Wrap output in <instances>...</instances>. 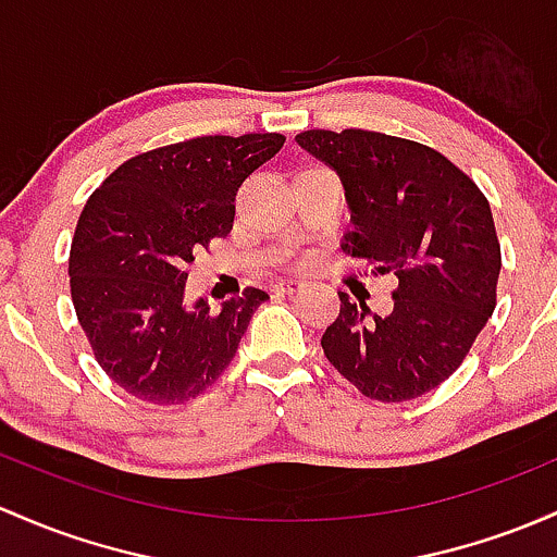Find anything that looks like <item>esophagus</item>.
Here are the masks:
<instances>
[{"mask_svg":"<svg viewBox=\"0 0 557 557\" xmlns=\"http://www.w3.org/2000/svg\"><path fill=\"white\" fill-rule=\"evenodd\" d=\"M301 288H304L301 280H280V283L272 285V290L274 293H283V296H290V293H296V290H301Z\"/></svg>","mask_w":557,"mask_h":557,"instance_id":"1","label":"esophagus"}]
</instances>
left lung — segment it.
<instances>
[{
    "instance_id": "1",
    "label": "left lung",
    "mask_w": 557,
    "mask_h": 557,
    "mask_svg": "<svg viewBox=\"0 0 557 557\" xmlns=\"http://www.w3.org/2000/svg\"><path fill=\"white\" fill-rule=\"evenodd\" d=\"M296 143L341 176L354 222L346 253L399 280L386 317L338 293V320L322 335L327 362L370 399H418L460 368L497 304L503 256L488 200L412 139L311 129Z\"/></svg>"
}]
</instances>
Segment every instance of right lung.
Masks as SVG:
<instances>
[{"instance_id":"right-lung-1","label":"right lung","mask_w":557,"mask_h":557,"mask_svg":"<svg viewBox=\"0 0 557 557\" xmlns=\"http://www.w3.org/2000/svg\"><path fill=\"white\" fill-rule=\"evenodd\" d=\"M283 134L195 137L121 163L71 243V298L100 368L150 405H185L227 370L267 293L185 307V267L235 222L237 187Z\"/></svg>"}]
</instances>
